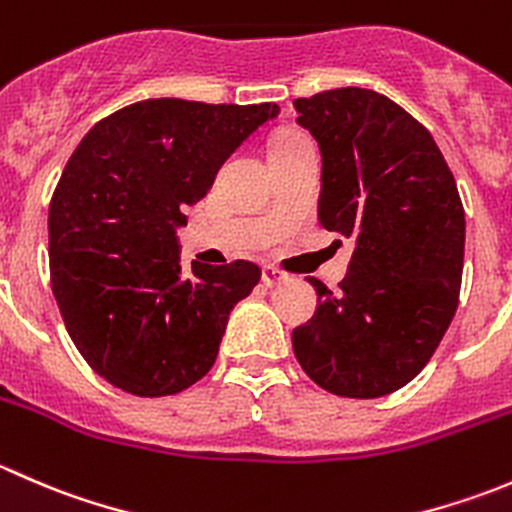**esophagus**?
<instances>
[{
    "mask_svg": "<svg viewBox=\"0 0 512 512\" xmlns=\"http://www.w3.org/2000/svg\"><path fill=\"white\" fill-rule=\"evenodd\" d=\"M287 277L282 275L280 270H277V267H265V270H262V282H265V287H277V285H282V282H285Z\"/></svg>",
    "mask_w": 512,
    "mask_h": 512,
    "instance_id": "34e87169",
    "label": "esophagus"
}]
</instances>
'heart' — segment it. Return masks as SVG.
Here are the masks:
<instances>
[{
    "instance_id": "1",
    "label": "heart",
    "mask_w": 512,
    "mask_h": 512,
    "mask_svg": "<svg viewBox=\"0 0 512 512\" xmlns=\"http://www.w3.org/2000/svg\"><path fill=\"white\" fill-rule=\"evenodd\" d=\"M299 141H309V138H304L302 133H282V136L275 138L272 148H282V146H289V143H299Z\"/></svg>"
}]
</instances>
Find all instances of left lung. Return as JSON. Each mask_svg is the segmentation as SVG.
<instances>
[{
    "mask_svg": "<svg viewBox=\"0 0 512 512\" xmlns=\"http://www.w3.org/2000/svg\"><path fill=\"white\" fill-rule=\"evenodd\" d=\"M322 156L317 218L352 242L342 292L317 289L312 322L292 332L309 379L349 399L409 384L458 307L466 215L431 133L369 89L294 101ZM342 245V242H339Z\"/></svg>",
    "mask_w": 512,
    "mask_h": 512,
    "instance_id": "1",
    "label": "left lung"
}]
</instances>
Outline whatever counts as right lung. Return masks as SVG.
Wrapping results in <instances>:
<instances>
[{"label": "right lung", "instance_id": "right-lung-1", "mask_svg": "<svg viewBox=\"0 0 512 512\" xmlns=\"http://www.w3.org/2000/svg\"><path fill=\"white\" fill-rule=\"evenodd\" d=\"M277 103L148 98L98 121L49 205L51 289L66 332L98 376L136 396H170L215 364L232 307L260 267L180 260L185 205Z\"/></svg>", "mask_w": 512, "mask_h": 512}]
</instances>
